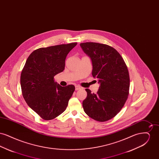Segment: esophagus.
Instances as JSON below:
<instances>
[{"instance_id": "34e87169", "label": "esophagus", "mask_w": 159, "mask_h": 159, "mask_svg": "<svg viewBox=\"0 0 159 159\" xmlns=\"http://www.w3.org/2000/svg\"><path fill=\"white\" fill-rule=\"evenodd\" d=\"M82 89V88H81L80 86H79V85H77V86H76V91L80 90V89Z\"/></svg>"}]
</instances>
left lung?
Listing matches in <instances>:
<instances>
[{"mask_svg":"<svg viewBox=\"0 0 159 159\" xmlns=\"http://www.w3.org/2000/svg\"><path fill=\"white\" fill-rule=\"evenodd\" d=\"M80 45L91 58L92 75L100 83L96 93L85 89L87 97L83 100V110L95 120L107 121L120 112L128 98V69L120 54L110 46L95 42Z\"/></svg>","mask_w":159,"mask_h":159,"instance_id":"left-lung-1","label":"left lung"}]
</instances>
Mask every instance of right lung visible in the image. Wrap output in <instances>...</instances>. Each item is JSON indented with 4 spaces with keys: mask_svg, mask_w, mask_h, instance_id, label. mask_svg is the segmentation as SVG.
<instances>
[{
    "mask_svg": "<svg viewBox=\"0 0 159 159\" xmlns=\"http://www.w3.org/2000/svg\"><path fill=\"white\" fill-rule=\"evenodd\" d=\"M77 43L39 48L24 66L20 77L23 98L43 120H52L62 113L75 90L73 84L61 86L53 77L63 71L67 55Z\"/></svg>",
    "mask_w": 159,
    "mask_h": 159,
    "instance_id": "obj_1",
    "label": "right lung"
}]
</instances>
